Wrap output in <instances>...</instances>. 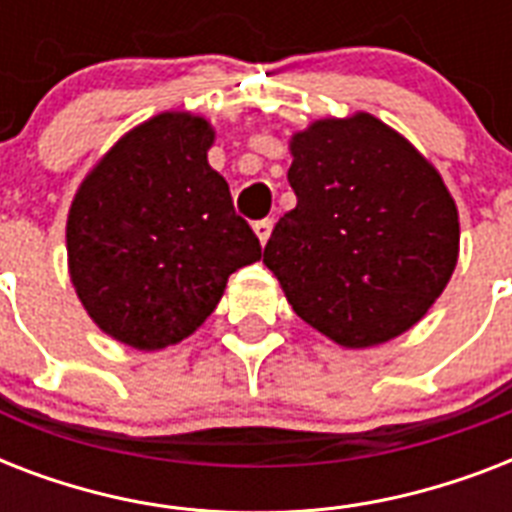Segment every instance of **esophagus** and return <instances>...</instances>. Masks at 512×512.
Wrapping results in <instances>:
<instances>
[{
    "label": "esophagus",
    "instance_id": "34e87169",
    "mask_svg": "<svg viewBox=\"0 0 512 512\" xmlns=\"http://www.w3.org/2000/svg\"><path fill=\"white\" fill-rule=\"evenodd\" d=\"M252 228H255V236L257 239H260V244H268V239H271V231H273V220H268V217H265V220H257L255 225H252Z\"/></svg>",
    "mask_w": 512,
    "mask_h": 512
}]
</instances>
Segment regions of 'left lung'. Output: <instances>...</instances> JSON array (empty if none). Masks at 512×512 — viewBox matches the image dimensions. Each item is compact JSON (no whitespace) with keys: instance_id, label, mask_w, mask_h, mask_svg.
Listing matches in <instances>:
<instances>
[{"instance_id":"8db88e82","label":"left lung","mask_w":512,"mask_h":512,"mask_svg":"<svg viewBox=\"0 0 512 512\" xmlns=\"http://www.w3.org/2000/svg\"><path fill=\"white\" fill-rule=\"evenodd\" d=\"M297 207L263 263L292 311L342 348H374L430 311L460 257V212L428 156L374 114L289 138Z\"/></svg>"}]
</instances>
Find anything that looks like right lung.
Masks as SVG:
<instances>
[{
    "label": "right lung",
    "mask_w": 512,
    "mask_h": 512,
    "mask_svg": "<svg viewBox=\"0 0 512 512\" xmlns=\"http://www.w3.org/2000/svg\"><path fill=\"white\" fill-rule=\"evenodd\" d=\"M215 127L162 111L124 132L84 175L68 207V276L95 327L135 350L191 337L228 276L263 257L209 167Z\"/></svg>",
    "instance_id": "right-lung-1"
}]
</instances>
